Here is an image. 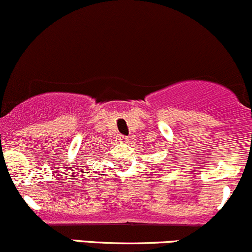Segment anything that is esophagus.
Segmentation results:
<instances>
[{"label": "esophagus", "instance_id": "34e87169", "mask_svg": "<svg viewBox=\"0 0 252 252\" xmlns=\"http://www.w3.org/2000/svg\"><path fill=\"white\" fill-rule=\"evenodd\" d=\"M118 141H120L121 143H128V142H129V137H128V136L120 135V136H118Z\"/></svg>", "mask_w": 252, "mask_h": 252}]
</instances>
